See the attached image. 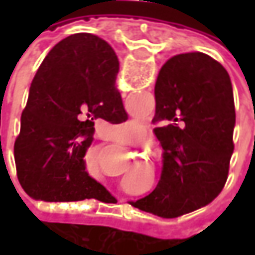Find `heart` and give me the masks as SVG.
I'll return each instance as SVG.
<instances>
[{"label":"heart","mask_w":255,"mask_h":255,"mask_svg":"<svg viewBox=\"0 0 255 255\" xmlns=\"http://www.w3.org/2000/svg\"><path fill=\"white\" fill-rule=\"evenodd\" d=\"M95 163H96V162H95ZM95 166H96V169H98V164H95Z\"/></svg>","instance_id":"heart-1"}]
</instances>
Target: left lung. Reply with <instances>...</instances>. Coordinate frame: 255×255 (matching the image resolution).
<instances>
[{
  "label": "left lung",
  "mask_w": 255,
  "mask_h": 255,
  "mask_svg": "<svg viewBox=\"0 0 255 255\" xmlns=\"http://www.w3.org/2000/svg\"><path fill=\"white\" fill-rule=\"evenodd\" d=\"M153 122L163 147L156 189L133 207L174 219L207 206L223 190L234 150L236 111L230 76L203 52L171 56L154 85Z\"/></svg>",
  "instance_id": "obj_1"
}]
</instances>
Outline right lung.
I'll list each match as a JSON object with an SVG mask.
<instances>
[{
    "instance_id": "1",
    "label": "right lung",
    "mask_w": 255,
    "mask_h": 255,
    "mask_svg": "<svg viewBox=\"0 0 255 255\" xmlns=\"http://www.w3.org/2000/svg\"><path fill=\"white\" fill-rule=\"evenodd\" d=\"M119 61L92 34H74L45 56L29 88L14 144L16 176L35 200L81 201L108 194L85 170L95 121L128 119L115 88Z\"/></svg>"
}]
</instances>
